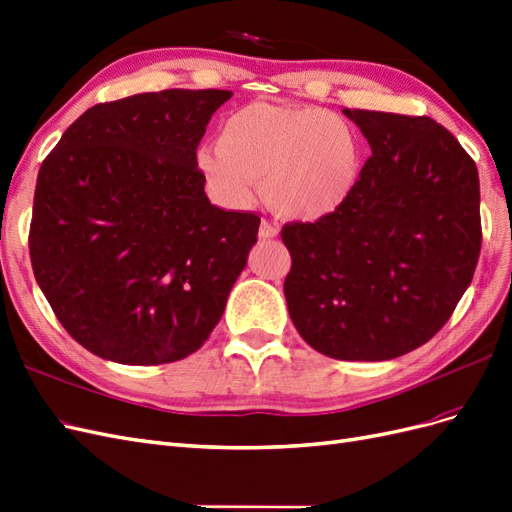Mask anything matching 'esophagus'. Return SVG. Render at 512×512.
<instances>
[{
	"label": "esophagus",
	"mask_w": 512,
	"mask_h": 512,
	"mask_svg": "<svg viewBox=\"0 0 512 512\" xmlns=\"http://www.w3.org/2000/svg\"><path fill=\"white\" fill-rule=\"evenodd\" d=\"M277 235H280V230H277L275 224H271V222H262L260 224V230H258V237L260 239H275Z\"/></svg>",
	"instance_id": "34e87169"
}]
</instances>
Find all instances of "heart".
Here are the masks:
<instances>
[{"mask_svg": "<svg viewBox=\"0 0 512 512\" xmlns=\"http://www.w3.org/2000/svg\"><path fill=\"white\" fill-rule=\"evenodd\" d=\"M196 160L224 205L250 207L262 179L277 215L316 222L352 196L363 149L350 123L327 108L252 102L224 119L220 143L200 147Z\"/></svg>", "mask_w": 512, "mask_h": 512, "instance_id": "obj_1", "label": "heart"}]
</instances>
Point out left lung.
I'll return each instance as SVG.
<instances>
[{
  "mask_svg": "<svg viewBox=\"0 0 512 512\" xmlns=\"http://www.w3.org/2000/svg\"><path fill=\"white\" fill-rule=\"evenodd\" d=\"M371 147L352 196L292 222L284 294L294 327L339 361H389L451 318L480 254L474 160L429 117L344 108Z\"/></svg>",
  "mask_w": 512,
  "mask_h": 512,
  "instance_id": "8db88e82",
  "label": "left lung"
}]
</instances>
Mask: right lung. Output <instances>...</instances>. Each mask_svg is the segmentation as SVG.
<instances>
[{
  "mask_svg": "<svg viewBox=\"0 0 512 512\" xmlns=\"http://www.w3.org/2000/svg\"><path fill=\"white\" fill-rule=\"evenodd\" d=\"M226 89H166L91 106L40 166L29 256L57 320L123 365L207 342L260 218L205 194L196 147Z\"/></svg>",
  "mask_w": 512,
  "mask_h": 512,
  "instance_id": "right-lung-1",
  "label": "right lung"
}]
</instances>
